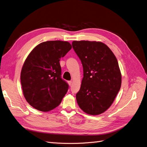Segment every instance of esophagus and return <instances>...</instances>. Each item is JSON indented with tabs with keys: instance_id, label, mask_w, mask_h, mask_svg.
Here are the masks:
<instances>
[{
	"instance_id": "1",
	"label": "esophagus",
	"mask_w": 147,
	"mask_h": 147,
	"mask_svg": "<svg viewBox=\"0 0 147 147\" xmlns=\"http://www.w3.org/2000/svg\"><path fill=\"white\" fill-rule=\"evenodd\" d=\"M68 83L69 84V86H71V85H72V81H69Z\"/></svg>"
}]
</instances>
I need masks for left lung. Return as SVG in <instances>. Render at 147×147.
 Listing matches in <instances>:
<instances>
[{
	"mask_svg": "<svg viewBox=\"0 0 147 147\" xmlns=\"http://www.w3.org/2000/svg\"><path fill=\"white\" fill-rule=\"evenodd\" d=\"M72 47L83 68L81 87L76 94L77 104L87 114L104 113L112 104L121 85L117 57L100 42L73 41Z\"/></svg>",
	"mask_w": 147,
	"mask_h": 147,
	"instance_id": "left-lung-1",
	"label": "left lung"
}]
</instances>
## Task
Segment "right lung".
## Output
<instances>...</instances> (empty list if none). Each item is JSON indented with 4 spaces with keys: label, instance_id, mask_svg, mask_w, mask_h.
I'll use <instances>...</instances> for the list:
<instances>
[{
    "label": "right lung",
    "instance_id": "obj_1",
    "mask_svg": "<svg viewBox=\"0 0 147 147\" xmlns=\"http://www.w3.org/2000/svg\"><path fill=\"white\" fill-rule=\"evenodd\" d=\"M71 48L68 42H44L35 47L26 59L21 83L26 100L34 109L48 112L61 104L69 85L61 78L59 61Z\"/></svg>",
    "mask_w": 147,
    "mask_h": 147
}]
</instances>
